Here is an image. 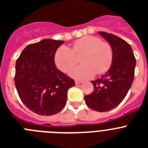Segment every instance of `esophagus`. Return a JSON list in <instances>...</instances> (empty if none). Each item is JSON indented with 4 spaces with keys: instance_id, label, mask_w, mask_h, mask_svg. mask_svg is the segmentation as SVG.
<instances>
[{
    "instance_id": "34e87169",
    "label": "esophagus",
    "mask_w": 148,
    "mask_h": 148,
    "mask_svg": "<svg viewBox=\"0 0 148 148\" xmlns=\"http://www.w3.org/2000/svg\"><path fill=\"white\" fill-rule=\"evenodd\" d=\"M75 84H76V85H78V84H79L82 83V81L76 80V81H75Z\"/></svg>"
}]
</instances>
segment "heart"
<instances>
[{
	"instance_id": "heart-1",
	"label": "heart",
	"mask_w": 148,
	"mask_h": 148,
	"mask_svg": "<svg viewBox=\"0 0 148 148\" xmlns=\"http://www.w3.org/2000/svg\"><path fill=\"white\" fill-rule=\"evenodd\" d=\"M81 56L82 64L70 73L73 78L87 79L106 73L110 68L113 59V52L110 44L96 36L85 35L73 43L72 49L61 46L55 54V63L64 73L70 72L78 62L76 56Z\"/></svg>"
}]
</instances>
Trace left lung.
Listing matches in <instances>:
<instances>
[{"mask_svg":"<svg viewBox=\"0 0 148 148\" xmlns=\"http://www.w3.org/2000/svg\"><path fill=\"white\" fill-rule=\"evenodd\" d=\"M112 47L113 59L110 70L92 81L93 92L84 96L86 104L98 112L111 110L125 99L134 78L136 58L131 47L125 40L111 33L99 32Z\"/></svg>","mask_w":148,"mask_h":148,"instance_id":"left-lung-1","label":"left lung"}]
</instances>
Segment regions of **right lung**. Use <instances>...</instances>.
<instances>
[{
  "instance_id": "add662e5",
  "label": "right lung",
  "mask_w": 148,
  "mask_h": 148,
  "mask_svg": "<svg viewBox=\"0 0 148 148\" xmlns=\"http://www.w3.org/2000/svg\"><path fill=\"white\" fill-rule=\"evenodd\" d=\"M64 40L44 39L29 44L15 64V84L27 108L41 116L58 113L64 108L73 79L57 69L55 54Z\"/></svg>"
}]
</instances>
